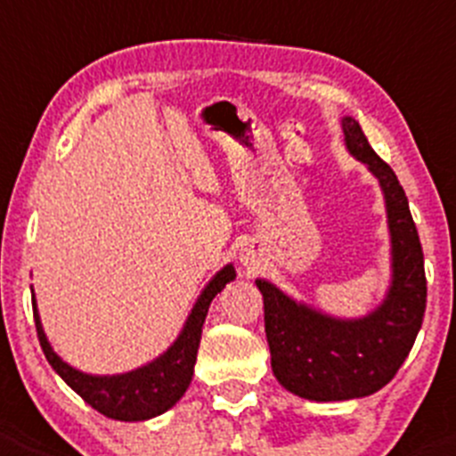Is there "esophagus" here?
Segmentation results:
<instances>
[{
  "instance_id": "obj_1",
  "label": "esophagus",
  "mask_w": 456,
  "mask_h": 456,
  "mask_svg": "<svg viewBox=\"0 0 456 456\" xmlns=\"http://www.w3.org/2000/svg\"><path fill=\"white\" fill-rule=\"evenodd\" d=\"M242 261H245V263H252V258H249V256H242Z\"/></svg>"
}]
</instances>
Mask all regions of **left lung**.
<instances>
[{
    "label": "left lung",
    "mask_w": 456,
    "mask_h": 456,
    "mask_svg": "<svg viewBox=\"0 0 456 456\" xmlns=\"http://www.w3.org/2000/svg\"><path fill=\"white\" fill-rule=\"evenodd\" d=\"M346 148L369 166L385 191L394 281L380 308L362 319H333L256 281L276 380L308 401H351L376 394L398 373L423 324L428 304L423 248L407 195L387 161L369 146L355 118H342Z\"/></svg>",
    "instance_id": "left-lung-1"
}]
</instances>
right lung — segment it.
<instances>
[{"instance_id": "1", "label": "right lung", "mask_w": 456, "mask_h": 456, "mask_svg": "<svg viewBox=\"0 0 456 456\" xmlns=\"http://www.w3.org/2000/svg\"><path fill=\"white\" fill-rule=\"evenodd\" d=\"M233 276H236V272H233L232 265L220 270L200 295L198 304L191 310L184 330L175 339V344L164 355L157 357L155 362L137 369V371L112 378L87 376V373L76 371L74 367L62 362L46 342V335L40 324V314H37L36 308V299H33V319H36L37 339H40V346L51 367L94 410L114 420L152 419V416H159L166 410H170L189 389L208 304L214 301V297L227 286L229 281H233Z\"/></svg>"}]
</instances>
